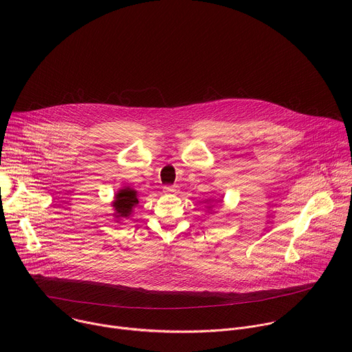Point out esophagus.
Masks as SVG:
<instances>
[{"mask_svg": "<svg viewBox=\"0 0 352 352\" xmlns=\"http://www.w3.org/2000/svg\"><path fill=\"white\" fill-rule=\"evenodd\" d=\"M177 186H174V185H166L164 188H163V192L164 193H167V195H173V193H177Z\"/></svg>", "mask_w": 352, "mask_h": 352, "instance_id": "obj_1", "label": "esophagus"}]
</instances>
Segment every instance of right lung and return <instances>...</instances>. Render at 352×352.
Masks as SVG:
<instances>
[{
	"mask_svg": "<svg viewBox=\"0 0 352 352\" xmlns=\"http://www.w3.org/2000/svg\"><path fill=\"white\" fill-rule=\"evenodd\" d=\"M139 204L138 200V192L129 186L120 189L116 193L114 202L111 206L114 208V216L116 219H129V216L133 212V208Z\"/></svg>",
	"mask_w": 352,
	"mask_h": 352,
	"instance_id": "obj_1",
	"label": "right lung"
}]
</instances>
